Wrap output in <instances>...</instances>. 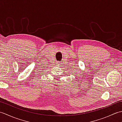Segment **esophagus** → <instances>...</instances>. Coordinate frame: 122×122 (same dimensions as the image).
<instances>
[{
    "mask_svg": "<svg viewBox=\"0 0 122 122\" xmlns=\"http://www.w3.org/2000/svg\"><path fill=\"white\" fill-rule=\"evenodd\" d=\"M61 63H60V62H57V63H56V64H57V66H61Z\"/></svg>",
    "mask_w": 122,
    "mask_h": 122,
    "instance_id": "34e87169",
    "label": "esophagus"
}]
</instances>
